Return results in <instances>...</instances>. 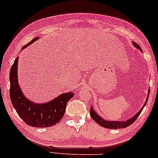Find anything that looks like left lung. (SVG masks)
I'll return each mask as SVG.
<instances>
[{
	"label": "left lung",
	"instance_id": "1",
	"mask_svg": "<svg viewBox=\"0 0 158 158\" xmlns=\"http://www.w3.org/2000/svg\"><path fill=\"white\" fill-rule=\"evenodd\" d=\"M133 44L134 45V47H135L136 48L139 49L140 51L142 52V49L140 48V47L138 45L137 43H135V42H132ZM149 94H150V89H148V94L146 98V101L144 103V105L143 106V107L141 108L140 110L138 111V113L134 115V116L130 118L129 119H127L126 121H107V120H104L103 118L101 117L100 116H98L97 114V113H96L95 110H94L92 106H91L90 109V116L91 117L94 121L96 122L99 126H101L102 127H103V128H110V129H120V128H126L131 125L133 123H134V121L137 119V118L139 116V115L140 114V113L142 112V110L143 109V108L145 107V106L146 105L148 97H149Z\"/></svg>",
	"mask_w": 158,
	"mask_h": 158
}]
</instances>
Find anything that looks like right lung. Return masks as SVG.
Returning <instances> with one entry per match:
<instances>
[{"label": "right lung", "mask_w": 158, "mask_h": 158, "mask_svg": "<svg viewBox=\"0 0 158 158\" xmlns=\"http://www.w3.org/2000/svg\"><path fill=\"white\" fill-rule=\"evenodd\" d=\"M38 37L23 46L22 50L33 43ZM18 56L15 59L10 71V97L14 109L23 121L28 126L36 128H48L55 126L64 116L67 103L74 96L72 91L59 95L50 102L37 103L24 95L18 83Z\"/></svg>", "instance_id": "add662e5"}]
</instances>
